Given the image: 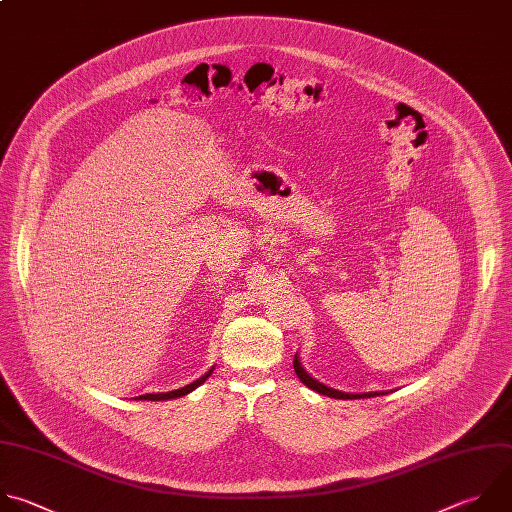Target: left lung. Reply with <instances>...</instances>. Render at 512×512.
<instances>
[{
	"label": "left lung",
	"instance_id": "left-lung-1",
	"mask_svg": "<svg viewBox=\"0 0 512 512\" xmlns=\"http://www.w3.org/2000/svg\"><path fill=\"white\" fill-rule=\"evenodd\" d=\"M293 368H295V374L297 378L307 386L311 388L313 392L317 394H323V396H329V398H335V400H358V398H376V396H384L388 392H364V394H352V392H342V390H335V388H329L325 384H321L319 380H315L311 374H307V370L303 368L301 360H299V354H295L293 358Z\"/></svg>",
	"mask_w": 512,
	"mask_h": 512
}]
</instances>
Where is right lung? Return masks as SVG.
Listing matches in <instances>:
<instances>
[{
    "instance_id": "right-lung-1",
    "label": "right lung",
    "mask_w": 512,
    "mask_h": 512,
    "mask_svg": "<svg viewBox=\"0 0 512 512\" xmlns=\"http://www.w3.org/2000/svg\"><path fill=\"white\" fill-rule=\"evenodd\" d=\"M213 370H215V366L205 374V376H201L199 380H195L193 384H187V386H183V388H179V390H173V392H158V394H142V396H138L136 400H150V402H160V400H175V398H181V396H187V394H191L193 390H197L201 384H205L207 382V378L213 374Z\"/></svg>"
}]
</instances>
